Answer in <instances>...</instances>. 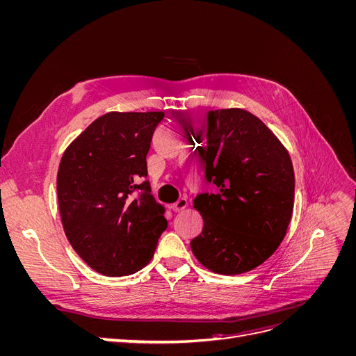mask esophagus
Masks as SVG:
<instances>
[{
    "mask_svg": "<svg viewBox=\"0 0 356 356\" xmlns=\"http://www.w3.org/2000/svg\"><path fill=\"white\" fill-rule=\"evenodd\" d=\"M187 207H188V200H187L186 197H181V199H178L174 204H172L170 209L175 211V212H181L182 209H186Z\"/></svg>",
    "mask_w": 356,
    "mask_h": 356,
    "instance_id": "esophagus-1",
    "label": "esophagus"
}]
</instances>
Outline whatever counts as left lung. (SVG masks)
<instances>
[{
	"label": "left lung",
	"mask_w": 356,
	"mask_h": 356,
	"mask_svg": "<svg viewBox=\"0 0 356 356\" xmlns=\"http://www.w3.org/2000/svg\"><path fill=\"white\" fill-rule=\"evenodd\" d=\"M197 138L215 191L195 199L204 225L191 251L215 273L250 272L285 238L296 184L289 154L260 118L239 108L209 111Z\"/></svg>",
	"instance_id": "1"
}]
</instances>
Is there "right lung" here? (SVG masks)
Here are the masks:
<instances>
[{"label": "right lung", "mask_w": 356, "mask_h": 356, "mask_svg": "<svg viewBox=\"0 0 356 356\" xmlns=\"http://www.w3.org/2000/svg\"><path fill=\"white\" fill-rule=\"evenodd\" d=\"M163 117L104 114L62 156L56 188L63 230L74 251L101 275L141 270L168 227L145 179L147 153Z\"/></svg>", "instance_id": "obj_1"}]
</instances>
